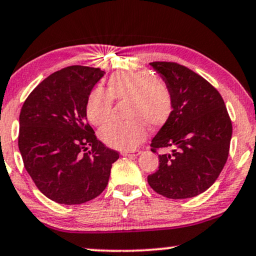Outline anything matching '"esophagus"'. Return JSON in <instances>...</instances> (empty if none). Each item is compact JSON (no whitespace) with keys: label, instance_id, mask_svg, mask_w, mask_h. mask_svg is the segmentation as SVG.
Instances as JSON below:
<instances>
[{"label":"esophagus","instance_id":"1","mask_svg":"<svg viewBox=\"0 0 256 256\" xmlns=\"http://www.w3.org/2000/svg\"><path fill=\"white\" fill-rule=\"evenodd\" d=\"M141 153V150H122L121 154L123 156H136Z\"/></svg>","mask_w":256,"mask_h":256}]
</instances>
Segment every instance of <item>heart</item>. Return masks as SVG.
Here are the masks:
<instances>
[{"label":"heart","instance_id":"b5f03b06","mask_svg":"<svg viewBox=\"0 0 256 256\" xmlns=\"http://www.w3.org/2000/svg\"><path fill=\"white\" fill-rule=\"evenodd\" d=\"M127 100L128 121L109 123L100 129L104 144L118 150H132L147 136V124L162 127L173 112L174 100L171 88L150 72L124 71L112 74L106 91L94 88L86 100V118L94 126H103L112 112V100Z\"/></svg>","mask_w":256,"mask_h":256}]
</instances>
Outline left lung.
Instances as JSON below:
<instances>
[{
  "label": "left lung",
  "mask_w": 256,
  "mask_h": 256,
  "mask_svg": "<svg viewBox=\"0 0 256 256\" xmlns=\"http://www.w3.org/2000/svg\"><path fill=\"white\" fill-rule=\"evenodd\" d=\"M171 88L173 112L153 138L159 168L147 180L156 194L185 200L206 191L224 167L229 156L232 126L218 91L190 68L170 62L150 64Z\"/></svg>",
  "instance_id": "obj_1"
}]
</instances>
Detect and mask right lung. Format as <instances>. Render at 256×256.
Instances as JSON below:
<instances>
[{
	"mask_svg": "<svg viewBox=\"0 0 256 256\" xmlns=\"http://www.w3.org/2000/svg\"><path fill=\"white\" fill-rule=\"evenodd\" d=\"M104 74L68 66L41 82L21 108L18 150L24 168L36 188L59 204H82L100 196L120 156L96 138L85 112Z\"/></svg>",
	"mask_w": 256,
	"mask_h": 256,
	"instance_id": "1",
	"label": "right lung"
}]
</instances>
